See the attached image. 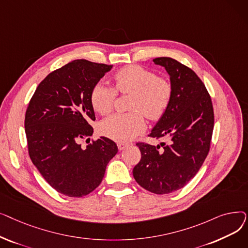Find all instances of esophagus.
Here are the masks:
<instances>
[{"instance_id":"obj_1","label":"esophagus","mask_w":248,"mask_h":248,"mask_svg":"<svg viewBox=\"0 0 248 248\" xmlns=\"http://www.w3.org/2000/svg\"><path fill=\"white\" fill-rule=\"evenodd\" d=\"M129 145L128 144H126V142H119V144H117V148H119V150L120 151H123V150H124L125 148H127Z\"/></svg>"}]
</instances>
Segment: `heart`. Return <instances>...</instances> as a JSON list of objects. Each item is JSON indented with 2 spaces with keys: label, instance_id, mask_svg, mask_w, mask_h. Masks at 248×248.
<instances>
[{
  "label": "heart",
  "instance_id": "1",
  "mask_svg": "<svg viewBox=\"0 0 248 248\" xmlns=\"http://www.w3.org/2000/svg\"><path fill=\"white\" fill-rule=\"evenodd\" d=\"M114 88L104 83H96L90 93L93 108L98 113L108 114L114 106L118 93H132L128 112L115 113L100 124L101 133L117 141L133 140L146 127L149 120H159L170 106L173 85L167 77L158 76L155 71L128 65L117 71L114 76Z\"/></svg>",
  "mask_w": 248,
  "mask_h": 248
}]
</instances>
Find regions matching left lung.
I'll use <instances>...</instances> for the list:
<instances>
[{
	"mask_svg": "<svg viewBox=\"0 0 248 248\" xmlns=\"http://www.w3.org/2000/svg\"><path fill=\"white\" fill-rule=\"evenodd\" d=\"M153 61L170 75L173 96L149 137L168 142L162 148L137 142L141 157L133 175L140 187L163 195L182 189L200 170L210 150L214 111L209 93L191 68L170 57Z\"/></svg>",
	"mask_w": 248,
	"mask_h": 248,
	"instance_id": "left-lung-1",
	"label": "left lung"
}]
</instances>
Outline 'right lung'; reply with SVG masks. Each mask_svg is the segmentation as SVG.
Segmentation results:
<instances>
[{
	"label": "right lung",
	"instance_id": "1",
	"mask_svg": "<svg viewBox=\"0 0 248 248\" xmlns=\"http://www.w3.org/2000/svg\"><path fill=\"white\" fill-rule=\"evenodd\" d=\"M112 65L74 60L49 73L36 88L25 114L30 159L47 183L68 197L96 189L107 165L117 153L115 142L93 136L95 121L90 101L93 86Z\"/></svg>",
	"mask_w": 248,
	"mask_h": 248
}]
</instances>
